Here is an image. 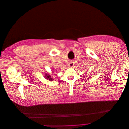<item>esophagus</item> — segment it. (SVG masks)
Segmentation results:
<instances>
[{
  "label": "esophagus",
  "mask_w": 129,
  "mask_h": 129,
  "mask_svg": "<svg viewBox=\"0 0 129 129\" xmlns=\"http://www.w3.org/2000/svg\"><path fill=\"white\" fill-rule=\"evenodd\" d=\"M68 66H69V67H73V66H74V62H73L72 61L69 62V64H68Z\"/></svg>",
  "instance_id": "esophagus-1"
}]
</instances>
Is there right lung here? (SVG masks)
Returning a JSON list of instances; mask_svg holds the SVG:
<instances>
[{
    "label": "right lung",
    "mask_w": 129,
    "mask_h": 129,
    "mask_svg": "<svg viewBox=\"0 0 129 129\" xmlns=\"http://www.w3.org/2000/svg\"><path fill=\"white\" fill-rule=\"evenodd\" d=\"M45 77H46V79H47L48 80H50V81H52V80H53V78L51 77V76H50V75H47V74H46V76H45Z\"/></svg>",
    "instance_id": "obj_1"
}]
</instances>
